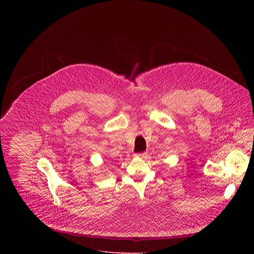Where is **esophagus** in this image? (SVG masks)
Returning <instances> with one entry per match:
<instances>
[{"label":"esophagus","mask_w":254,"mask_h":254,"mask_svg":"<svg viewBox=\"0 0 254 254\" xmlns=\"http://www.w3.org/2000/svg\"><path fill=\"white\" fill-rule=\"evenodd\" d=\"M137 156H138V157H140V158H145V157H146V152H141V153H138V154H137Z\"/></svg>","instance_id":"obj_1"}]
</instances>
